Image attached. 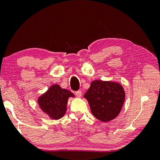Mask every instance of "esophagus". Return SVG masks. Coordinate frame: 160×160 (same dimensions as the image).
<instances>
[{
    "label": "esophagus",
    "mask_w": 160,
    "mask_h": 160,
    "mask_svg": "<svg viewBox=\"0 0 160 160\" xmlns=\"http://www.w3.org/2000/svg\"><path fill=\"white\" fill-rule=\"evenodd\" d=\"M75 94H76V96L78 97H80L82 95V92H81V90H78L75 92Z\"/></svg>",
    "instance_id": "1"
}]
</instances>
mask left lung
<instances>
[{
  "label": "left lung",
  "mask_w": 160,
  "mask_h": 160,
  "mask_svg": "<svg viewBox=\"0 0 160 160\" xmlns=\"http://www.w3.org/2000/svg\"><path fill=\"white\" fill-rule=\"evenodd\" d=\"M84 97L90 104L92 113L103 122L118 115L125 99V92L120 84L95 80Z\"/></svg>",
  "instance_id": "8db88e82"
}]
</instances>
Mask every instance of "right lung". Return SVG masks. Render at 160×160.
Instances as JSON below:
<instances>
[{"mask_svg": "<svg viewBox=\"0 0 160 160\" xmlns=\"http://www.w3.org/2000/svg\"><path fill=\"white\" fill-rule=\"evenodd\" d=\"M70 97L74 95L70 91L62 89L58 85H54L39 97V104L51 118L58 119L66 113L68 99Z\"/></svg>", "mask_w": 160, "mask_h": 160, "instance_id": "right-lung-1", "label": "right lung"}]
</instances>
